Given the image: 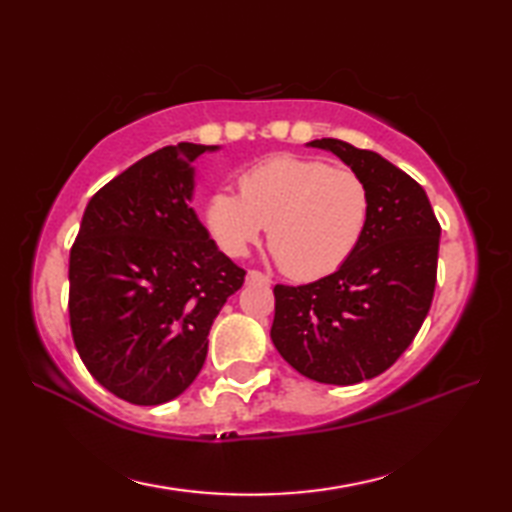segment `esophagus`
<instances>
[{
    "label": "esophagus",
    "instance_id": "esophagus-1",
    "mask_svg": "<svg viewBox=\"0 0 512 512\" xmlns=\"http://www.w3.org/2000/svg\"><path fill=\"white\" fill-rule=\"evenodd\" d=\"M246 281H248V284H259V286H268L270 284V279L266 275L259 273V270H248Z\"/></svg>",
    "mask_w": 512,
    "mask_h": 512
}]
</instances>
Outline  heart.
<instances>
[{"instance_id": "obj_1", "label": "heart", "mask_w": 512, "mask_h": 512, "mask_svg": "<svg viewBox=\"0 0 512 512\" xmlns=\"http://www.w3.org/2000/svg\"><path fill=\"white\" fill-rule=\"evenodd\" d=\"M239 193L217 189L204 224L228 257H242L268 224V244L286 273L301 281L339 270L361 244L372 195L354 169L299 156H275L248 169Z\"/></svg>"}]
</instances>
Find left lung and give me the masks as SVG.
<instances>
[{
	"instance_id": "left-lung-1",
	"label": "left lung",
	"mask_w": 512,
	"mask_h": 512,
	"mask_svg": "<svg viewBox=\"0 0 512 512\" xmlns=\"http://www.w3.org/2000/svg\"><path fill=\"white\" fill-rule=\"evenodd\" d=\"M332 151L372 195L361 244L336 273L306 286H275L277 352L306 378L356 385L394 365L416 339L436 290L440 224L420 184L376 151L336 138Z\"/></svg>"
}]
</instances>
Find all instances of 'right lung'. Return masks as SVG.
Returning a JSON list of instances; mask_svg holds the SVG:
<instances>
[{
    "label": "right lung",
    "mask_w": 512,
    "mask_h": 512,
    "mask_svg": "<svg viewBox=\"0 0 512 512\" xmlns=\"http://www.w3.org/2000/svg\"><path fill=\"white\" fill-rule=\"evenodd\" d=\"M217 149L180 143L138 160L88 202L70 250L76 352L132 405H162L193 383L215 317L244 284L191 209L193 162Z\"/></svg>",
    "instance_id": "add662e5"
}]
</instances>
